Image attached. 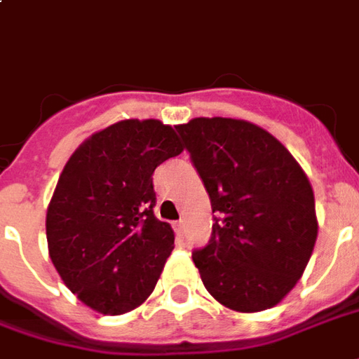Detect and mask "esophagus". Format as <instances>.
I'll return each instance as SVG.
<instances>
[{"instance_id":"34e87169","label":"esophagus","mask_w":359,"mask_h":359,"mask_svg":"<svg viewBox=\"0 0 359 359\" xmlns=\"http://www.w3.org/2000/svg\"><path fill=\"white\" fill-rule=\"evenodd\" d=\"M172 228H175V232H177V236H179V238H182V236H184V232H187V224H184V220H177V222L172 224Z\"/></svg>"}]
</instances>
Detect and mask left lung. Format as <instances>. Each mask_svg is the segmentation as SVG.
Returning <instances> with one entry per match:
<instances>
[{
  "label": "left lung",
  "mask_w": 359,
  "mask_h": 359,
  "mask_svg": "<svg viewBox=\"0 0 359 359\" xmlns=\"http://www.w3.org/2000/svg\"><path fill=\"white\" fill-rule=\"evenodd\" d=\"M175 129L219 215L209 245L192 253L203 285L236 312L276 306L301 280L318 238L306 172L245 119L194 118Z\"/></svg>",
  "instance_id": "left-lung-1"
}]
</instances>
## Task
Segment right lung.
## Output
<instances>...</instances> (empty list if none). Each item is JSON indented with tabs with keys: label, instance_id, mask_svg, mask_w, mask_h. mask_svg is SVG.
Instances as JSON below:
<instances>
[{
	"label": "right lung",
	"instance_id": "add662e5",
	"mask_svg": "<svg viewBox=\"0 0 359 359\" xmlns=\"http://www.w3.org/2000/svg\"><path fill=\"white\" fill-rule=\"evenodd\" d=\"M184 150L159 119H121L76 148L47 207L49 257L98 314L131 312L152 294L175 232L154 215L152 175Z\"/></svg>",
	"mask_w": 359,
	"mask_h": 359
}]
</instances>
